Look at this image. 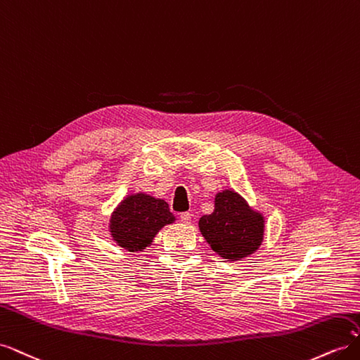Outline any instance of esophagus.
<instances>
[{
  "label": "esophagus",
  "mask_w": 360,
  "mask_h": 360,
  "mask_svg": "<svg viewBox=\"0 0 360 360\" xmlns=\"http://www.w3.org/2000/svg\"><path fill=\"white\" fill-rule=\"evenodd\" d=\"M180 221L183 222V224H189L191 222V213L189 212H183V213H180Z\"/></svg>",
  "instance_id": "esophagus-1"
}]
</instances>
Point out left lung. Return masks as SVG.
I'll return each mask as SVG.
<instances>
[{
  "label": "left lung",
  "mask_w": 360,
  "mask_h": 360,
  "mask_svg": "<svg viewBox=\"0 0 360 360\" xmlns=\"http://www.w3.org/2000/svg\"><path fill=\"white\" fill-rule=\"evenodd\" d=\"M261 214L252 212L233 191L216 195L214 212L200 219V230L216 254L238 259L257 250L264 233Z\"/></svg>",
  "instance_id": "8db88e82"
}]
</instances>
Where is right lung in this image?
Segmentation results:
<instances>
[{"mask_svg":"<svg viewBox=\"0 0 360 360\" xmlns=\"http://www.w3.org/2000/svg\"><path fill=\"white\" fill-rule=\"evenodd\" d=\"M174 219L165 201L138 193L124 200L112 214L111 234L122 248L139 250L150 245L160 228Z\"/></svg>","mask_w":360,"mask_h":360,"instance_id":"add662e5","label":"right lung"}]
</instances>
